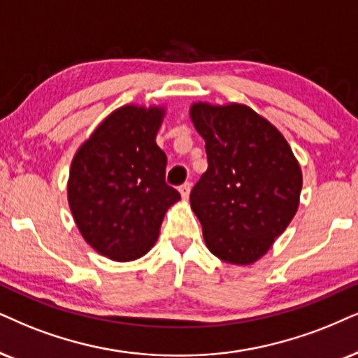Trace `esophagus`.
<instances>
[{
    "label": "esophagus",
    "mask_w": 358,
    "mask_h": 358,
    "mask_svg": "<svg viewBox=\"0 0 358 358\" xmlns=\"http://www.w3.org/2000/svg\"><path fill=\"white\" fill-rule=\"evenodd\" d=\"M189 189H192V183H189V182L183 183L182 187H180V193H182V198H183V200H188V196H189Z\"/></svg>",
    "instance_id": "1"
}]
</instances>
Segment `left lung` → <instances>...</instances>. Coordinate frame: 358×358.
<instances>
[{
    "instance_id": "1",
    "label": "left lung",
    "mask_w": 358,
    "mask_h": 358,
    "mask_svg": "<svg viewBox=\"0 0 358 358\" xmlns=\"http://www.w3.org/2000/svg\"><path fill=\"white\" fill-rule=\"evenodd\" d=\"M208 170L189 193L213 255L251 264L284 233L299 206L301 166L274 125L239 103H194Z\"/></svg>"
}]
</instances>
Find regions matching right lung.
Returning <instances> with one entry per match:
<instances>
[{
  "mask_svg": "<svg viewBox=\"0 0 358 358\" xmlns=\"http://www.w3.org/2000/svg\"><path fill=\"white\" fill-rule=\"evenodd\" d=\"M164 108L125 106L79 148L67 198L80 234L99 255L134 261L155 244L180 193L165 182L166 155L155 137Z\"/></svg>",
  "mask_w": 358,
  "mask_h": 358,
  "instance_id": "right-lung-1",
  "label": "right lung"
}]
</instances>
